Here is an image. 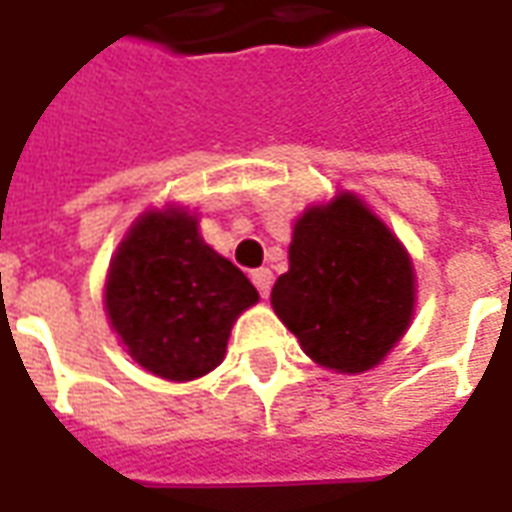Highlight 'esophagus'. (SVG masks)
I'll return each instance as SVG.
<instances>
[{"label":"esophagus","mask_w":512,"mask_h":512,"mask_svg":"<svg viewBox=\"0 0 512 512\" xmlns=\"http://www.w3.org/2000/svg\"><path fill=\"white\" fill-rule=\"evenodd\" d=\"M250 281L256 284L259 295L262 297L270 295V289H273V273H270L267 267H262V270H253V273H250Z\"/></svg>","instance_id":"esophagus-1"}]
</instances>
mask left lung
Instances as JSON below:
<instances>
[{"mask_svg":"<svg viewBox=\"0 0 512 512\" xmlns=\"http://www.w3.org/2000/svg\"><path fill=\"white\" fill-rule=\"evenodd\" d=\"M413 264L378 215L350 192L297 217L289 270L273 286L278 320L320 366H378L413 317Z\"/></svg>","mask_w":512,"mask_h":512,"instance_id":"1","label":"left lung"}]
</instances>
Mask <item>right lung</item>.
<instances>
[{
	"label": "right lung",
	"instance_id": "add662e5",
	"mask_svg": "<svg viewBox=\"0 0 512 512\" xmlns=\"http://www.w3.org/2000/svg\"><path fill=\"white\" fill-rule=\"evenodd\" d=\"M256 300L245 273L198 234V217L176 206L134 220L104 289L107 317L126 353L176 383L223 361L231 325Z\"/></svg>",
	"mask_w": 512,
	"mask_h": 512
}]
</instances>
